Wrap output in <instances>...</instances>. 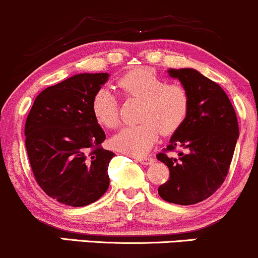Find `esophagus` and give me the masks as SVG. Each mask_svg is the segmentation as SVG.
Listing matches in <instances>:
<instances>
[{"label": "esophagus", "instance_id": "obj_1", "mask_svg": "<svg viewBox=\"0 0 258 258\" xmlns=\"http://www.w3.org/2000/svg\"><path fill=\"white\" fill-rule=\"evenodd\" d=\"M135 159L140 161V163L143 164V165H151V164L154 163V159L151 157H136Z\"/></svg>", "mask_w": 258, "mask_h": 258}]
</instances>
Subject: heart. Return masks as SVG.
I'll return each instance as SVG.
<instances>
[{"label": "heart", "instance_id": "obj_1", "mask_svg": "<svg viewBox=\"0 0 258 258\" xmlns=\"http://www.w3.org/2000/svg\"><path fill=\"white\" fill-rule=\"evenodd\" d=\"M117 87L124 97L142 101L138 112L142 122L124 127L111 138L110 143L116 151L131 155L144 154L157 142L160 132L174 134L187 117V90L180 84H168L152 69L141 67L126 73L118 79ZM92 112L97 122L106 128H114L120 122L117 99L106 88L95 93Z\"/></svg>", "mask_w": 258, "mask_h": 258}]
</instances>
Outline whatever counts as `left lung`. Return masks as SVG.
Wrapping results in <instances>:
<instances>
[{
  "mask_svg": "<svg viewBox=\"0 0 258 258\" xmlns=\"http://www.w3.org/2000/svg\"><path fill=\"white\" fill-rule=\"evenodd\" d=\"M168 73L187 90L189 110L166 146V151L181 149L179 157L157 155L170 171L158 194L169 203L189 206L212 196L224 182L239 138V124L219 84L194 69H170Z\"/></svg>",
  "mask_w": 258,
  "mask_h": 258,
  "instance_id": "left-lung-1",
  "label": "left lung"
}]
</instances>
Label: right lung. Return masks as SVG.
Masks as SVG:
<instances>
[{
  "mask_svg": "<svg viewBox=\"0 0 258 258\" xmlns=\"http://www.w3.org/2000/svg\"><path fill=\"white\" fill-rule=\"evenodd\" d=\"M109 73H79L46 88L25 121V147L36 182L63 205L84 207L109 187L115 157L100 147L105 132L92 112L95 93Z\"/></svg>",
  "mask_w": 258,
  "mask_h": 258,
  "instance_id": "1",
  "label": "right lung"
}]
</instances>
